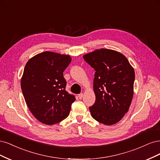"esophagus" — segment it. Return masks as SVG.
Instances as JSON below:
<instances>
[{
  "label": "esophagus",
  "mask_w": 160,
  "mask_h": 160,
  "mask_svg": "<svg viewBox=\"0 0 160 160\" xmlns=\"http://www.w3.org/2000/svg\"><path fill=\"white\" fill-rule=\"evenodd\" d=\"M83 96H84V94L82 93L78 94V98H79V99H80V100L82 98H83Z\"/></svg>",
  "instance_id": "34e87169"
}]
</instances>
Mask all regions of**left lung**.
<instances>
[{
    "instance_id": "obj_1",
    "label": "left lung",
    "mask_w": 160,
    "mask_h": 160,
    "mask_svg": "<svg viewBox=\"0 0 160 160\" xmlns=\"http://www.w3.org/2000/svg\"><path fill=\"white\" fill-rule=\"evenodd\" d=\"M96 72V101L89 108L92 118L105 125H112L124 116L130 106L135 80L134 70L125 56L102 48L83 56Z\"/></svg>"
}]
</instances>
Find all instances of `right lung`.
Instances as JSON below:
<instances>
[{"instance_id": "obj_1", "label": "right lung", "mask_w": 160, "mask_h": 160, "mask_svg": "<svg viewBox=\"0 0 160 160\" xmlns=\"http://www.w3.org/2000/svg\"><path fill=\"white\" fill-rule=\"evenodd\" d=\"M68 55L44 52L30 58L24 69L21 89L33 116L46 125L68 117L75 96L66 90L63 72L71 62Z\"/></svg>"}]
</instances>
